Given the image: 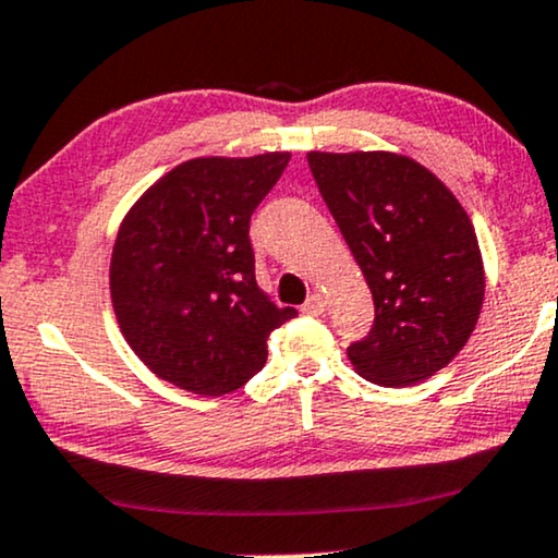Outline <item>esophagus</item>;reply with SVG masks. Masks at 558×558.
I'll return each mask as SVG.
<instances>
[{"mask_svg": "<svg viewBox=\"0 0 558 558\" xmlns=\"http://www.w3.org/2000/svg\"><path fill=\"white\" fill-rule=\"evenodd\" d=\"M301 311H303V314H308V316H318V314H324V311H326V299H324L322 293L308 295V301L303 303Z\"/></svg>", "mask_w": 558, "mask_h": 558, "instance_id": "esophagus-1", "label": "esophagus"}]
</instances>
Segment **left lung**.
I'll list each match as a JSON object with an SVG mask.
<instances>
[{"mask_svg":"<svg viewBox=\"0 0 558 558\" xmlns=\"http://www.w3.org/2000/svg\"><path fill=\"white\" fill-rule=\"evenodd\" d=\"M306 158L375 301L373 331L347 349L349 362L385 388L428 380L462 352L485 301V265L464 206L408 155Z\"/></svg>","mask_w":558,"mask_h":558,"instance_id":"8db88e82","label":"left lung"}]
</instances>
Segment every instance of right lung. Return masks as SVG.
Masks as SVG:
<instances>
[{"instance_id":"obj_1","label":"right lung","mask_w":558,"mask_h":558,"mask_svg":"<svg viewBox=\"0 0 558 558\" xmlns=\"http://www.w3.org/2000/svg\"><path fill=\"white\" fill-rule=\"evenodd\" d=\"M291 153L206 155L160 175L119 225L109 263L122 337L155 377L196 396L242 388L295 308L255 280L250 217Z\"/></svg>"}]
</instances>
